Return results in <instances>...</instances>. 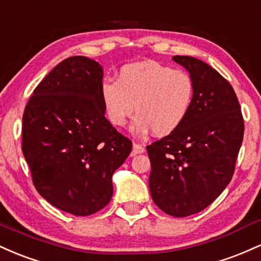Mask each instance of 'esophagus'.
<instances>
[{
    "label": "esophagus",
    "mask_w": 261,
    "mask_h": 261,
    "mask_svg": "<svg viewBox=\"0 0 261 261\" xmlns=\"http://www.w3.org/2000/svg\"><path fill=\"white\" fill-rule=\"evenodd\" d=\"M143 152H145V147H143L142 145H140V143L134 142V145H133V153H131V155H136V154L143 153Z\"/></svg>",
    "instance_id": "esophagus-1"
}]
</instances>
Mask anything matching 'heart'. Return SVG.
Instances as JSON below:
<instances>
[{
	"mask_svg": "<svg viewBox=\"0 0 261 261\" xmlns=\"http://www.w3.org/2000/svg\"><path fill=\"white\" fill-rule=\"evenodd\" d=\"M195 98V82L184 70L157 61L122 66L118 79H104L100 99L114 126H124L136 107L135 134H172L188 118Z\"/></svg>",
	"mask_w": 261,
	"mask_h": 261,
	"instance_id": "heart-1",
	"label": "heart"
}]
</instances>
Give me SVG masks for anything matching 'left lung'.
I'll return each mask as SVG.
<instances>
[{
    "instance_id": "left-lung-1",
    "label": "left lung",
    "mask_w": 261,
    "mask_h": 261,
    "mask_svg": "<svg viewBox=\"0 0 261 261\" xmlns=\"http://www.w3.org/2000/svg\"><path fill=\"white\" fill-rule=\"evenodd\" d=\"M195 82L188 118L168 136L147 146L149 191L155 205L174 217L206 208L232 179L244 134L233 87L215 68L191 56H173Z\"/></svg>"
}]
</instances>
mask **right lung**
<instances>
[{
	"label": "right lung",
	"instance_id": "obj_1",
	"mask_svg": "<svg viewBox=\"0 0 261 261\" xmlns=\"http://www.w3.org/2000/svg\"><path fill=\"white\" fill-rule=\"evenodd\" d=\"M103 67L86 56L60 62L27 103L22 151L38 193L68 214L88 216L109 203L112 176L133 142L106 118Z\"/></svg>",
	"mask_w": 261,
	"mask_h": 261
}]
</instances>
